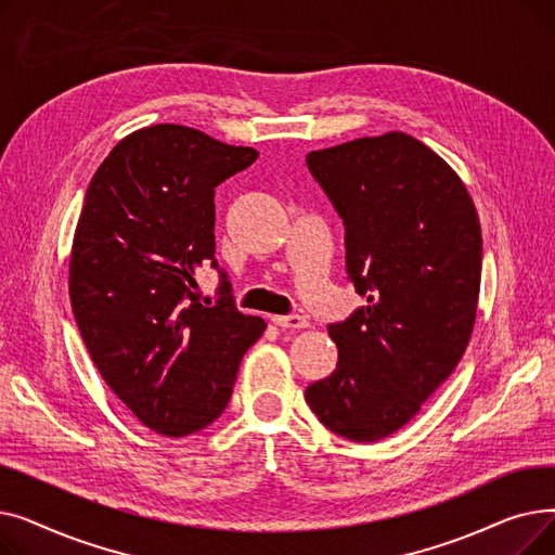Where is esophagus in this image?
Returning <instances> with one entry per match:
<instances>
[{"label":"esophagus","mask_w":555,"mask_h":555,"mask_svg":"<svg viewBox=\"0 0 555 555\" xmlns=\"http://www.w3.org/2000/svg\"><path fill=\"white\" fill-rule=\"evenodd\" d=\"M272 324L279 328H308V319L304 314H274Z\"/></svg>","instance_id":"esophagus-1"}]
</instances>
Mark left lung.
Instances as JSON below:
<instances>
[{"label":"left lung","mask_w":555,"mask_h":555,"mask_svg":"<svg viewBox=\"0 0 555 555\" xmlns=\"http://www.w3.org/2000/svg\"><path fill=\"white\" fill-rule=\"evenodd\" d=\"M346 227V270L366 306L331 324L337 369L306 389L328 429L373 443L410 423L468 348L481 224L454 168L404 132L306 157Z\"/></svg>","instance_id":"left-lung-1"}]
</instances>
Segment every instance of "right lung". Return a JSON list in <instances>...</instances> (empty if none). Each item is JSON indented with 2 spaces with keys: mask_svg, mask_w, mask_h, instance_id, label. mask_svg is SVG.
Returning <instances> with one entry per match:
<instances>
[{
  "mask_svg": "<svg viewBox=\"0 0 555 555\" xmlns=\"http://www.w3.org/2000/svg\"><path fill=\"white\" fill-rule=\"evenodd\" d=\"M258 151L157 124L114 145L87 189L69 254V299L107 387L157 434L211 425L247 348L266 331L222 297L204 306L195 272L216 260V186Z\"/></svg>",
  "mask_w": 555,
  "mask_h": 555,
  "instance_id": "right-lung-1",
  "label": "right lung"
}]
</instances>
